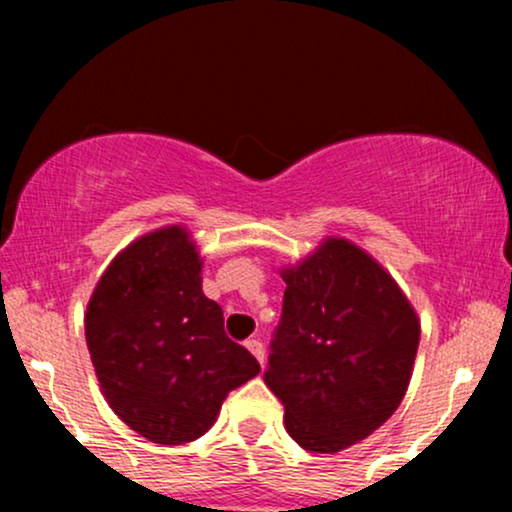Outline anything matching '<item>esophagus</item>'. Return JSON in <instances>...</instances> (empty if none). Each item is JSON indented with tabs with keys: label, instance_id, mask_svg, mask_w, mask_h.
Returning <instances> with one entry per match:
<instances>
[{
	"label": "esophagus",
	"instance_id": "obj_1",
	"mask_svg": "<svg viewBox=\"0 0 512 512\" xmlns=\"http://www.w3.org/2000/svg\"><path fill=\"white\" fill-rule=\"evenodd\" d=\"M245 346H248L250 354L255 356L257 361H260V366H264V346H262L260 339H248V342H245Z\"/></svg>",
	"mask_w": 512,
	"mask_h": 512
}]
</instances>
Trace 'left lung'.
I'll use <instances>...</instances> for the list:
<instances>
[{
    "label": "left lung",
    "mask_w": 512,
    "mask_h": 512,
    "mask_svg": "<svg viewBox=\"0 0 512 512\" xmlns=\"http://www.w3.org/2000/svg\"><path fill=\"white\" fill-rule=\"evenodd\" d=\"M284 310L264 383L284 426L310 452L361 443L402 404L421 322L392 274L346 238L330 236L279 269Z\"/></svg>",
    "instance_id": "1"
}]
</instances>
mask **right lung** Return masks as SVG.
Listing matches in <instances>:
<instances>
[{"label": "right lung", "instance_id": "obj_1", "mask_svg": "<svg viewBox=\"0 0 512 512\" xmlns=\"http://www.w3.org/2000/svg\"><path fill=\"white\" fill-rule=\"evenodd\" d=\"M202 267L185 226L156 228L117 252L88 301L86 344L105 402L151 443L204 436L228 392L260 373L223 332Z\"/></svg>", "mask_w": 512, "mask_h": 512}]
</instances>
